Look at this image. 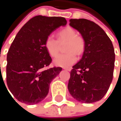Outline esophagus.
Masks as SVG:
<instances>
[{
  "mask_svg": "<svg viewBox=\"0 0 121 121\" xmlns=\"http://www.w3.org/2000/svg\"><path fill=\"white\" fill-rule=\"evenodd\" d=\"M64 69H65V70H66V71H70L71 70V68H64Z\"/></svg>",
  "mask_w": 121,
  "mask_h": 121,
  "instance_id": "1",
  "label": "esophagus"
}]
</instances>
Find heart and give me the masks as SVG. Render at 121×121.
Wrapping results in <instances>:
<instances>
[{"mask_svg": "<svg viewBox=\"0 0 121 121\" xmlns=\"http://www.w3.org/2000/svg\"><path fill=\"white\" fill-rule=\"evenodd\" d=\"M58 40L53 37L48 36L45 40L44 46L47 52L51 57H55L59 52V43L67 42L65 54L58 55L55 60L54 64L64 68L69 67L73 64L76 60V55H81L85 49V41L81 36L77 35L76 31L71 27H66L60 30L58 34Z\"/></svg>", "mask_w": 121, "mask_h": 121, "instance_id": "heart-1", "label": "heart"}]
</instances>
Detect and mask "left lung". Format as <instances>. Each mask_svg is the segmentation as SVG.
<instances>
[{
    "mask_svg": "<svg viewBox=\"0 0 121 121\" xmlns=\"http://www.w3.org/2000/svg\"><path fill=\"white\" fill-rule=\"evenodd\" d=\"M69 25L85 41L81 60L73 66L68 83L71 95L82 103L102 99L111 83L115 54L111 40L97 24L85 19H71Z\"/></svg>",
    "mask_w": 121,
    "mask_h": 121,
    "instance_id": "8db88e82",
    "label": "left lung"
}]
</instances>
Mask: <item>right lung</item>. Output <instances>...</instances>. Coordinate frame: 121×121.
Wrapping results in <instances>:
<instances>
[{"mask_svg":"<svg viewBox=\"0 0 121 121\" xmlns=\"http://www.w3.org/2000/svg\"><path fill=\"white\" fill-rule=\"evenodd\" d=\"M66 24L64 17L38 15L17 33L7 55L6 79L10 91L19 102L35 104L48 95L51 81L62 69H48L52 58L44 43L55 30Z\"/></svg>","mask_w":121,"mask_h":121,"instance_id":"1","label":"right lung"}]
</instances>
